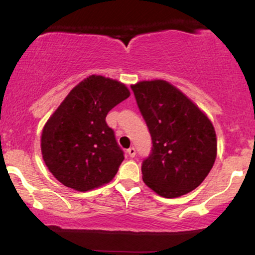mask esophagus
Returning <instances> with one entry per match:
<instances>
[{
  "label": "esophagus",
  "instance_id": "34e87169",
  "mask_svg": "<svg viewBox=\"0 0 255 255\" xmlns=\"http://www.w3.org/2000/svg\"><path fill=\"white\" fill-rule=\"evenodd\" d=\"M127 152H128V154H129V157H131V158L135 156V153H136L135 148H134V147H129V148H128V150H127Z\"/></svg>",
  "mask_w": 255,
  "mask_h": 255
}]
</instances>
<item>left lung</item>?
<instances>
[{"mask_svg": "<svg viewBox=\"0 0 255 255\" xmlns=\"http://www.w3.org/2000/svg\"><path fill=\"white\" fill-rule=\"evenodd\" d=\"M152 136L142 181L158 195L177 198L200 186L217 157L211 120L192 99L162 79L131 85Z\"/></svg>", "mask_w": 255, "mask_h": 255, "instance_id": "1", "label": "left lung"}]
</instances>
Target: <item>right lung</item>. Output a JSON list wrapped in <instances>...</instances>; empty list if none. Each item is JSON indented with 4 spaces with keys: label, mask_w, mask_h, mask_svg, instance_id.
Segmentation results:
<instances>
[{
    "label": "right lung",
    "mask_w": 255,
    "mask_h": 255,
    "mask_svg": "<svg viewBox=\"0 0 255 255\" xmlns=\"http://www.w3.org/2000/svg\"><path fill=\"white\" fill-rule=\"evenodd\" d=\"M130 96L124 83L90 75L71 92L44 125L43 160L63 186L87 192L109 183L125 159L108 113Z\"/></svg>",
    "instance_id": "1"
}]
</instances>
